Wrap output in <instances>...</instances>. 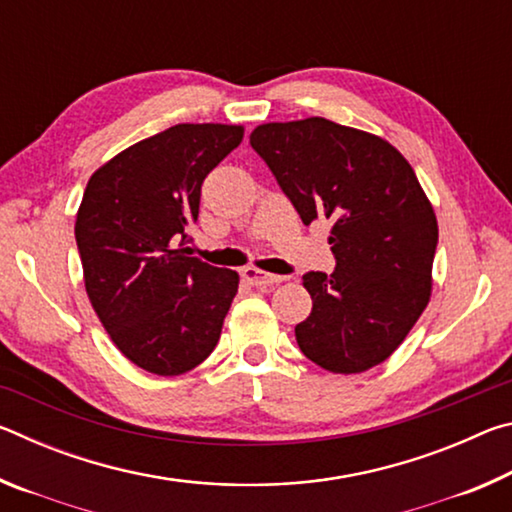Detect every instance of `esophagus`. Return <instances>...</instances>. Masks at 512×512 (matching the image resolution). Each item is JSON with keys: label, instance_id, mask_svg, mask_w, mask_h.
Returning <instances> with one entry per match:
<instances>
[{"label": "esophagus", "instance_id": "34e87169", "mask_svg": "<svg viewBox=\"0 0 512 512\" xmlns=\"http://www.w3.org/2000/svg\"><path fill=\"white\" fill-rule=\"evenodd\" d=\"M241 275H244V280L248 284H253V287H268V284H277V282L284 280L282 275L264 273V271H259V268H255V266H246L244 271H241Z\"/></svg>", "mask_w": 512, "mask_h": 512}]
</instances>
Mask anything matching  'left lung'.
<instances>
[{
	"mask_svg": "<svg viewBox=\"0 0 512 512\" xmlns=\"http://www.w3.org/2000/svg\"><path fill=\"white\" fill-rule=\"evenodd\" d=\"M250 146L302 223H332L334 273L302 275L314 302L296 325L302 354L339 375L379 366L431 298L438 221L413 167L381 137L323 117L262 124Z\"/></svg>",
	"mask_w": 512,
	"mask_h": 512,
	"instance_id": "obj_1",
	"label": "left lung"
}]
</instances>
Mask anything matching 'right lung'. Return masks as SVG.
<instances>
[{"mask_svg":"<svg viewBox=\"0 0 512 512\" xmlns=\"http://www.w3.org/2000/svg\"><path fill=\"white\" fill-rule=\"evenodd\" d=\"M244 126L178 124L92 173L76 214L85 291L128 361L176 377L210 357L239 275L189 257L207 173Z\"/></svg>","mask_w":512,"mask_h":512,"instance_id":"right-lung-1","label":"right lung"}]
</instances>
